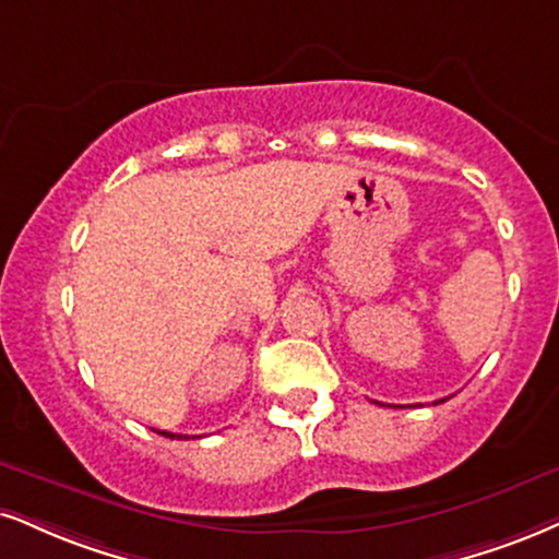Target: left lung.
Segmentation results:
<instances>
[{"instance_id":"1","label":"left lung","mask_w":559,"mask_h":559,"mask_svg":"<svg viewBox=\"0 0 559 559\" xmlns=\"http://www.w3.org/2000/svg\"><path fill=\"white\" fill-rule=\"evenodd\" d=\"M440 402H445V399H440Z\"/></svg>"}]
</instances>
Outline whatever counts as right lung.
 I'll return each mask as SVG.
<instances>
[{"label": "right lung", "instance_id": "right-lung-1", "mask_svg": "<svg viewBox=\"0 0 559 559\" xmlns=\"http://www.w3.org/2000/svg\"><path fill=\"white\" fill-rule=\"evenodd\" d=\"M155 432H160V436H165V438H170V440H181V438H189V436H178V432H165V430H155Z\"/></svg>", "mask_w": 559, "mask_h": 559}]
</instances>
